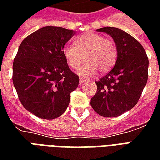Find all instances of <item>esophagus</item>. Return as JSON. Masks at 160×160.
<instances>
[{
    "label": "esophagus",
    "mask_w": 160,
    "mask_h": 160,
    "mask_svg": "<svg viewBox=\"0 0 160 160\" xmlns=\"http://www.w3.org/2000/svg\"><path fill=\"white\" fill-rule=\"evenodd\" d=\"M85 81H86V79H83V78H80V84L84 83Z\"/></svg>",
    "instance_id": "34e87169"
}]
</instances>
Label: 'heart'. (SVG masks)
<instances>
[{"mask_svg": "<svg viewBox=\"0 0 160 160\" xmlns=\"http://www.w3.org/2000/svg\"><path fill=\"white\" fill-rule=\"evenodd\" d=\"M62 55L68 65L76 69L87 62L78 70V74L83 77L94 75L99 70L107 73L114 67L118 58V48L113 41L105 38L98 33H84L74 39V45H65Z\"/></svg>", "mask_w": 160, "mask_h": 160, "instance_id": "b5f03b06", "label": "heart"}]
</instances>
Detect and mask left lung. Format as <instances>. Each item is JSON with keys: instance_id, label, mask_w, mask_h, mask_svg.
Instances as JSON below:
<instances>
[{"instance_id": "obj_1", "label": "left lung", "mask_w": 160, "mask_h": 160, "mask_svg": "<svg viewBox=\"0 0 160 160\" xmlns=\"http://www.w3.org/2000/svg\"><path fill=\"white\" fill-rule=\"evenodd\" d=\"M97 31L111 35L118 58L112 69L96 81L91 105L102 117L115 118L137 104L148 81V58L141 43L122 30L107 26Z\"/></svg>"}]
</instances>
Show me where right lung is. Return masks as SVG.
I'll return each instance as SVG.
<instances>
[{"label": "right lung", "instance_id": "right-lung-1", "mask_svg": "<svg viewBox=\"0 0 160 160\" xmlns=\"http://www.w3.org/2000/svg\"><path fill=\"white\" fill-rule=\"evenodd\" d=\"M73 30L44 26L23 40L12 64V82L27 111L51 120L65 112L79 76L70 70L62 55Z\"/></svg>", "mask_w": 160, "mask_h": 160}]
</instances>
